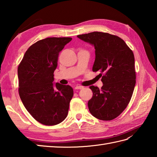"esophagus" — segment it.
Segmentation results:
<instances>
[{
  "label": "esophagus",
  "instance_id": "obj_1",
  "mask_svg": "<svg viewBox=\"0 0 157 157\" xmlns=\"http://www.w3.org/2000/svg\"><path fill=\"white\" fill-rule=\"evenodd\" d=\"M83 88H84V87H83L82 86H76L75 87V90H79V89H82Z\"/></svg>",
  "mask_w": 157,
  "mask_h": 157
}]
</instances>
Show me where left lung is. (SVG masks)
I'll return each instance as SVG.
<instances>
[{
	"instance_id": "1",
	"label": "left lung",
	"mask_w": 157,
	"mask_h": 157,
	"mask_svg": "<svg viewBox=\"0 0 157 157\" xmlns=\"http://www.w3.org/2000/svg\"><path fill=\"white\" fill-rule=\"evenodd\" d=\"M95 48L92 71L101 72L103 86H91L93 96L88 102L91 114L98 119L111 121L124 111L131 100L136 84L135 60L132 51L123 40L108 33L94 32L78 35Z\"/></svg>"
}]
</instances>
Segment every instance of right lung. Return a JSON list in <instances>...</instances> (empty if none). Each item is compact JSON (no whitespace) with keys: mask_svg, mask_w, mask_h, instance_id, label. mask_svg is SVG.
<instances>
[{"mask_svg":"<svg viewBox=\"0 0 157 157\" xmlns=\"http://www.w3.org/2000/svg\"><path fill=\"white\" fill-rule=\"evenodd\" d=\"M71 38H47L34 43L18 67L19 94L23 105L36 121L55 125L68 114L73 90L53 83L58 56Z\"/></svg>","mask_w":157,"mask_h":157,"instance_id":"obj_1","label":"right lung"}]
</instances>
